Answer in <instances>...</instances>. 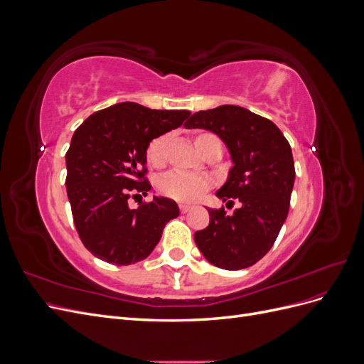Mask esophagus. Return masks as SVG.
Returning <instances> with one entry per match:
<instances>
[{"label": "esophagus", "mask_w": 364, "mask_h": 364, "mask_svg": "<svg viewBox=\"0 0 364 364\" xmlns=\"http://www.w3.org/2000/svg\"><path fill=\"white\" fill-rule=\"evenodd\" d=\"M193 206L191 205H188V203H179V209H181V213H188L190 209H191Z\"/></svg>", "instance_id": "obj_1"}]
</instances>
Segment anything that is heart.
I'll list each match as a JSON object with an SVG mask.
<instances>
[{"label": "heart", "mask_w": 364, "mask_h": 364, "mask_svg": "<svg viewBox=\"0 0 364 364\" xmlns=\"http://www.w3.org/2000/svg\"><path fill=\"white\" fill-rule=\"evenodd\" d=\"M171 135L161 134L150 139L146 147V159L155 168H161L167 159V149ZM211 142H218L217 136L209 132H200L194 138V144L202 153ZM211 181L203 174H191L182 171H170L159 182V190L164 196L179 202H193L209 190Z\"/></svg>", "instance_id": "heart-1"}]
</instances>
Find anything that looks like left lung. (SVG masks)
Listing matches in <instances>:
<instances>
[{
    "label": "left lung",
    "mask_w": 364,
    "mask_h": 364,
    "mask_svg": "<svg viewBox=\"0 0 364 364\" xmlns=\"http://www.w3.org/2000/svg\"><path fill=\"white\" fill-rule=\"evenodd\" d=\"M185 127L225 141L234 167L217 197L241 203L232 215L209 208V225L194 234L196 245L220 269L250 267L272 249L289 214L296 174L289 141L270 119L234 105L196 112Z\"/></svg>",
    "instance_id": "obj_1"
}]
</instances>
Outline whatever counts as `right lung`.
Listing matches in <instances>:
<instances>
[{
    "instance_id": "obj_1",
    "label": "right lung",
    "mask_w": 364,
    "mask_h": 364,
    "mask_svg": "<svg viewBox=\"0 0 364 364\" xmlns=\"http://www.w3.org/2000/svg\"><path fill=\"white\" fill-rule=\"evenodd\" d=\"M190 111H161L118 103L94 112L75 129L67 159V193L74 226L94 257L117 266L147 258L162 229L179 215L167 197L129 208V197L147 194L146 147L182 126Z\"/></svg>"
}]
</instances>
